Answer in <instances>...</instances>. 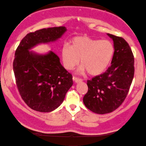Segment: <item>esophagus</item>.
I'll return each mask as SVG.
<instances>
[{"label": "esophagus", "instance_id": "obj_1", "mask_svg": "<svg viewBox=\"0 0 146 146\" xmlns=\"http://www.w3.org/2000/svg\"><path fill=\"white\" fill-rule=\"evenodd\" d=\"M73 81L75 82V83H79V82H81L83 80L81 79V78H79L78 77H75V76H74L73 77Z\"/></svg>", "mask_w": 146, "mask_h": 146}]
</instances>
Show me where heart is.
Returning a JSON list of instances; mask_svg holds the SVG:
<instances>
[{
	"label": "heart",
	"instance_id": "b5f03b06",
	"mask_svg": "<svg viewBox=\"0 0 146 146\" xmlns=\"http://www.w3.org/2000/svg\"><path fill=\"white\" fill-rule=\"evenodd\" d=\"M114 54L113 44L108 40L77 36L70 41V46L64 45L61 49V58L67 70H73L79 62L81 70L90 75L104 72L112 60Z\"/></svg>",
	"mask_w": 146,
	"mask_h": 146
}]
</instances>
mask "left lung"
Listing matches in <instances>:
<instances>
[{
  "label": "left lung",
  "mask_w": 146,
  "mask_h": 146,
  "mask_svg": "<svg viewBox=\"0 0 146 146\" xmlns=\"http://www.w3.org/2000/svg\"><path fill=\"white\" fill-rule=\"evenodd\" d=\"M114 41L111 65L105 72L88 80L83 97L87 108L104 114L117 110L125 99L135 74V58L129 44L122 37L108 34Z\"/></svg>",
  "instance_id": "1"
}]
</instances>
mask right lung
Wrapping results in <instances>:
<instances>
[{
  "mask_svg": "<svg viewBox=\"0 0 146 146\" xmlns=\"http://www.w3.org/2000/svg\"><path fill=\"white\" fill-rule=\"evenodd\" d=\"M65 31L64 26H60L30 32L16 50L13 70L16 86L24 102L34 110L50 112L57 108L73 81L54 52L38 55L29 50L38 43L54 41Z\"/></svg>",
  "mask_w": 146,
  "mask_h": 146,
  "instance_id": "1",
  "label": "right lung"
}]
</instances>
